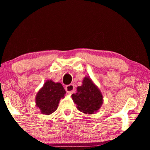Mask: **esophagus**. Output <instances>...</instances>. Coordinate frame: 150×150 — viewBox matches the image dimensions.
Segmentation results:
<instances>
[{"mask_svg":"<svg viewBox=\"0 0 150 150\" xmlns=\"http://www.w3.org/2000/svg\"><path fill=\"white\" fill-rule=\"evenodd\" d=\"M65 91H67V93H73L75 91V87L74 85L71 84V85H68L65 87Z\"/></svg>","mask_w":150,"mask_h":150,"instance_id":"esophagus-1","label":"esophagus"}]
</instances>
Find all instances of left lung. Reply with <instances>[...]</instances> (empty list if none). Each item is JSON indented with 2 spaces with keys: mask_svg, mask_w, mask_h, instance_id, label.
<instances>
[{
  "mask_svg": "<svg viewBox=\"0 0 150 150\" xmlns=\"http://www.w3.org/2000/svg\"><path fill=\"white\" fill-rule=\"evenodd\" d=\"M72 98L79 110L85 114H93L100 108L103 95L92 80L85 77L83 85L77 87V92L72 95Z\"/></svg>",
  "mask_w": 150,
  "mask_h": 150,
  "instance_id": "left-lung-1",
  "label": "left lung"
}]
</instances>
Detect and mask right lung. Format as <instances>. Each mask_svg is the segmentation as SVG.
I'll return each instance as SVG.
<instances>
[{"label": "right lung", "mask_w": 150, "mask_h": 150, "mask_svg": "<svg viewBox=\"0 0 150 150\" xmlns=\"http://www.w3.org/2000/svg\"><path fill=\"white\" fill-rule=\"evenodd\" d=\"M65 91L59 83L48 80L38 93L35 103L43 115H50L57 110L59 100L64 97Z\"/></svg>", "instance_id": "add662e5"}]
</instances>
